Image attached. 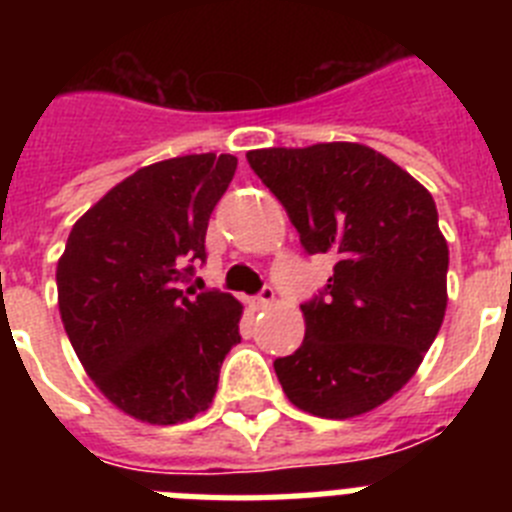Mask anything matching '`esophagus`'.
Wrapping results in <instances>:
<instances>
[{"label":"esophagus","instance_id":"esophagus-1","mask_svg":"<svg viewBox=\"0 0 512 512\" xmlns=\"http://www.w3.org/2000/svg\"><path fill=\"white\" fill-rule=\"evenodd\" d=\"M271 302H274V289L271 287H264L259 292V297H253V305L256 307H269Z\"/></svg>","mask_w":512,"mask_h":512}]
</instances>
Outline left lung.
Instances as JSON below:
<instances>
[{"mask_svg": "<svg viewBox=\"0 0 512 512\" xmlns=\"http://www.w3.org/2000/svg\"><path fill=\"white\" fill-rule=\"evenodd\" d=\"M307 253H333L302 305L305 341L274 361L292 405L318 418L379 408L418 372L446 315L449 246L431 192L361 143L246 153Z\"/></svg>", "mask_w": 512, "mask_h": 512, "instance_id": "left-lung-1", "label": "left lung"}]
</instances>
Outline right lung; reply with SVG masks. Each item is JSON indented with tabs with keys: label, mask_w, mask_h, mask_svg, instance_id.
Wrapping results in <instances>:
<instances>
[{
	"label": "right lung",
	"mask_w": 512,
	"mask_h": 512,
	"mask_svg": "<svg viewBox=\"0 0 512 512\" xmlns=\"http://www.w3.org/2000/svg\"><path fill=\"white\" fill-rule=\"evenodd\" d=\"M238 158L192 153L143 166L89 207L58 259L63 328L107 400L153 425L210 408L243 305L192 292V261ZM189 263V267H184Z\"/></svg>",
	"instance_id": "right-lung-1"
}]
</instances>
